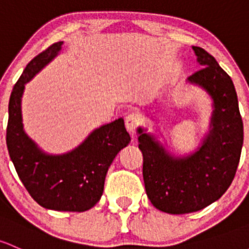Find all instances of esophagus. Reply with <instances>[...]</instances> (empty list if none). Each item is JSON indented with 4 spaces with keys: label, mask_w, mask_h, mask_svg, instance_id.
<instances>
[{
    "label": "esophagus",
    "mask_w": 249,
    "mask_h": 249,
    "mask_svg": "<svg viewBox=\"0 0 249 249\" xmlns=\"http://www.w3.org/2000/svg\"><path fill=\"white\" fill-rule=\"evenodd\" d=\"M140 120H141V118L138 114H136V113L129 114V116L126 117V119H125V125H126L127 131H129L130 133H133L136 127L140 125Z\"/></svg>",
    "instance_id": "esophagus-1"
}]
</instances>
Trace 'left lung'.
I'll return each mask as SVG.
<instances>
[{
    "label": "left lung",
    "mask_w": 249,
    "mask_h": 249,
    "mask_svg": "<svg viewBox=\"0 0 249 249\" xmlns=\"http://www.w3.org/2000/svg\"><path fill=\"white\" fill-rule=\"evenodd\" d=\"M201 69L187 82L213 99L210 131L187 156L171 155L155 138L138 127L143 154V180L149 200L163 213L199 211L226 193L235 174L243 144V123L231 78L204 49L192 46Z\"/></svg>",
    "instance_id": "obj_1"
}]
</instances>
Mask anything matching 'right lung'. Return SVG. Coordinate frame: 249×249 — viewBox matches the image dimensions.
<instances>
[{"label":"right lung","instance_id":"obj_1","mask_svg":"<svg viewBox=\"0 0 249 249\" xmlns=\"http://www.w3.org/2000/svg\"><path fill=\"white\" fill-rule=\"evenodd\" d=\"M52 44L27 64L9 99L7 148L21 182L45 209L82 213L93 208L104 192L105 178L117 154L130 143L124 119L103 125L74 150L62 155L44 153L23 130L21 98L25 85L61 51Z\"/></svg>","mask_w":249,"mask_h":249}]
</instances>
